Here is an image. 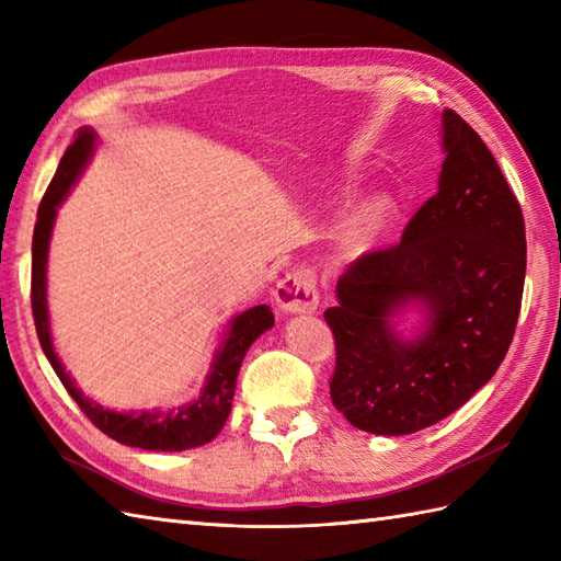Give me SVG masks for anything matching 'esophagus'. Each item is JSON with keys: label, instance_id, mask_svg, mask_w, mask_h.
Listing matches in <instances>:
<instances>
[{"label": "esophagus", "instance_id": "esophagus-1", "mask_svg": "<svg viewBox=\"0 0 561 561\" xmlns=\"http://www.w3.org/2000/svg\"><path fill=\"white\" fill-rule=\"evenodd\" d=\"M274 301L284 313H313L318 306V287L313 270L299 267L284 277L274 289Z\"/></svg>", "mask_w": 561, "mask_h": 561}]
</instances>
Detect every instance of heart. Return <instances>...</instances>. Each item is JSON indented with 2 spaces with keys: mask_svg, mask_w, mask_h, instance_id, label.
Masks as SVG:
<instances>
[{
  "mask_svg": "<svg viewBox=\"0 0 561 561\" xmlns=\"http://www.w3.org/2000/svg\"><path fill=\"white\" fill-rule=\"evenodd\" d=\"M388 221V205L383 199H371L354 214V219L350 221L347 229V245L354 253L359 250H366L371 245L376 238L383 233Z\"/></svg>",
  "mask_w": 561,
  "mask_h": 561,
  "instance_id": "obj_1",
  "label": "heart"
}]
</instances>
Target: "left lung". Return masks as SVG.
<instances>
[{"label": "left lung", "mask_w": 561, "mask_h": 561, "mask_svg": "<svg viewBox=\"0 0 561 561\" xmlns=\"http://www.w3.org/2000/svg\"><path fill=\"white\" fill-rule=\"evenodd\" d=\"M438 193L400 243L354 260L325 311L335 335L332 404L368 434L402 436L446 420L490 380L514 340L526 282V224L480 135L440 115ZM420 302L423 330L389 320Z\"/></svg>", "instance_id": "8db88e82"}]
</instances>
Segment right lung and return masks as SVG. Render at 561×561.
Listing matches in <instances>:
<instances>
[{"label": "right lung", "instance_id": "obj_1", "mask_svg": "<svg viewBox=\"0 0 561 561\" xmlns=\"http://www.w3.org/2000/svg\"><path fill=\"white\" fill-rule=\"evenodd\" d=\"M93 149H96V135L93 129H79L77 139L67 147L62 161L57 165V173L53 183L47 185L45 197L38 207V221L33 229V265H31V306H33V320L35 332H38L41 347L47 356V362L55 368L57 378L81 412L96 424L105 436L115 438L117 444L145 448V450H187L205 446L217 436L231 412V400L236 392V378L238 368L245 352L250 350L262 332L274 325V316L270 306H255L248 311L238 313L229 330L224 335V344L219 352L214 354L211 371L207 376V383L202 388L199 398L183 404L178 410H141V412H115L105 410L103 404L83 398V392L75 386L69 378L65 366L59 364L53 335H50V318H47V248H50L53 224L57 217V207L77 183L81 171L87 169Z\"/></svg>", "mask_w": 561, "mask_h": 561}]
</instances>
